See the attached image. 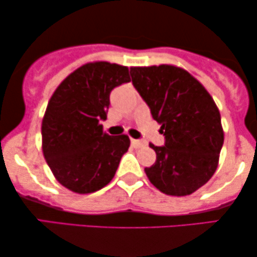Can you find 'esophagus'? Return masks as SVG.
I'll return each instance as SVG.
<instances>
[{
  "label": "esophagus",
  "mask_w": 257,
  "mask_h": 257,
  "mask_svg": "<svg viewBox=\"0 0 257 257\" xmlns=\"http://www.w3.org/2000/svg\"><path fill=\"white\" fill-rule=\"evenodd\" d=\"M132 146L134 148H141L146 146V144L144 141H140V140H135V139H132Z\"/></svg>",
  "instance_id": "34e87169"
}]
</instances>
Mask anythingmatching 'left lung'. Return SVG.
Listing matches in <instances>:
<instances>
[{"label": "left lung", "instance_id": "8db88e82", "mask_svg": "<svg viewBox=\"0 0 257 257\" xmlns=\"http://www.w3.org/2000/svg\"><path fill=\"white\" fill-rule=\"evenodd\" d=\"M135 89L161 125L165 146L149 144L157 160L145 172L168 196L183 197L205 185L217 170L224 142L220 113L205 87L174 65L131 67Z\"/></svg>", "mask_w": 257, "mask_h": 257}]
</instances>
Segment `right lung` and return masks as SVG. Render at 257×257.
<instances>
[{"label":"right lung","mask_w":257,"mask_h":257,"mask_svg":"<svg viewBox=\"0 0 257 257\" xmlns=\"http://www.w3.org/2000/svg\"><path fill=\"white\" fill-rule=\"evenodd\" d=\"M131 82L126 66L87 63L69 74L48 102L41 124L42 153L56 179L80 194L92 193L112 180L128 135L103 132L110 92Z\"/></svg>","instance_id":"1"}]
</instances>
